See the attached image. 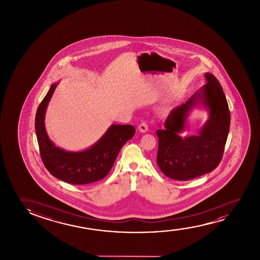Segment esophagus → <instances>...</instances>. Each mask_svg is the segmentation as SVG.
I'll list each match as a JSON object with an SVG mask.
<instances>
[{"instance_id":"esophagus-1","label":"esophagus","mask_w":260,"mask_h":260,"mask_svg":"<svg viewBox=\"0 0 260 260\" xmlns=\"http://www.w3.org/2000/svg\"><path fill=\"white\" fill-rule=\"evenodd\" d=\"M139 131L141 132V133H145V132H147L148 131V125L146 122H141L139 126Z\"/></svg>"}]
</instances>
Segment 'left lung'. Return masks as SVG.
<instances>
[{
    "label": "left lung",
    "mask_w": 260,
    "mask_h": 260,
    "mask_svg": "<svg viewBox=\"0 0 260 260\" xmlns=\"http://www.w3.org/2000/svg\"><path fill=\"white\" fill-rule=\"evenodd\" d=\"M206 84L185 103L171 110L164 129L156 132L159 139L157 164L168 178L189 180L213 171L219 164L230 128V111L217 79L205 74ZM202 104L209 119L197 136L182 138L186 120L193 107Z\"/></svg>",
    "instance_id": "1"
}]
</instances>
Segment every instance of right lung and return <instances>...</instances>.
I'll use <instances>...</instances> for the list:
<instances>
[{"instance_id":"right-lung-1","label":"right lung","mask_w":260,"mask_h":260,"mask_svg":"<svg viewBox=\"0 0 260 260\" xmlns=\"http://www.w3.org/2000/svg\"><path fill=\"white\" fill-rule=\"evenodd\" d=\"M57 84L50 86L36 111V137L43 164L50 174L69 184L86 185L99 181L109 173L121 147L135 134V128L132 125L112 124L99 141L80 152L57 147L49 139L44 123L48 104Z\"/></svg>"}]
</instances>
